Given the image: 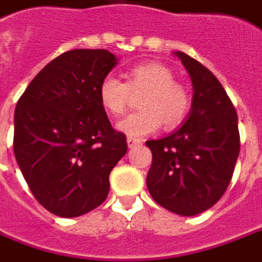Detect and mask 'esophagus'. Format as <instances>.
<instances>
[{"mask_svg":"<svg viewBox=\"0 0 262 262\" xmlns=\"http://www.w3.org/2000/svg\"><path fill=\"white\" fill-rule=\"evenodd\" d=\"M127 144L129 148H133V147H135V145H140V144H141V140L134 138V137H127Z\"/></svg>","mask_w":262,"mask_h":262,"instance_id":"obj_1","label":"esophagus"}]
</instances>
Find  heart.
Here are the masks:
<instances>
[{
  "instance_id": "heart-1",
  "label": "heart",
  "mask_w": 262,
  "mask_h": 262,
  "mask_svg": "<svg viewBox=\"0 0 262 262\" xmlns=\"http://www.w3.org/2000/svg\"><path fill=\"white\" fill-rule=\"evenodd\" d=\"M141 93L140 111L129 114L117 124L121 133L144 137L155 133L161 124L167 129L178 127L189 113L191 98L187 88L174 79V73L160 62H147L129 68L125 82L107 75L98 86L101 107L118 117L127 110L129 94Z\"/></svg>"
}]
</instances>
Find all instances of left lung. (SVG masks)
<instances>
[{
    "instance_id": "8db88e82",
    "label": "left lung",
    "mask_w": 262,
    "mask_h": 262,
    "mask_svg": "<svg viewBox=\"0 0 262 262\" xmlns=\"http://www.w3.org/2000/svg\"><path fill=\"white\" fill-rule=\"evenodd\" d=\"M192 82V104L177 131L149 140L147 187L157 204L184 217L211 208L230 185L239 154L237 111L208 68L181 51Z\"/></svg>"
}]
</instances>
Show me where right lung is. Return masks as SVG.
<instances>
[{
	"label": "right lung",
	"instance_id": "1",
	"mask_svg": "<svg viewBox=\"0 0 262 262\" xmlns=\"http://www.w3.org/2000/svg\"><path fill=\"white\" fill-rule=\"evenodd\" d=\"M118 59L107 50H71L30 82L14 114V154L45 210L79 217L105 201L110 172L127 152L98 86Z\"/></svg>",
	"mask_w": 262,
	"mask_h": 262
}]
</instances>
